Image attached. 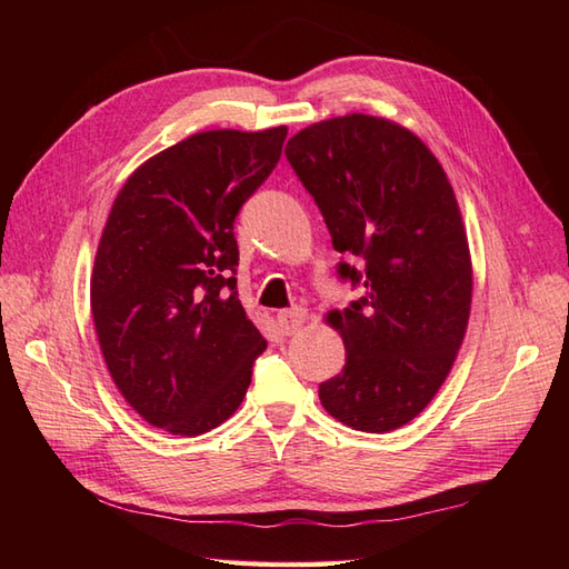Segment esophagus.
Returning a JSON list of instances; mask_svg holds the SVG:
<instances>
[{"label":"esophagus","mask_w":569,"mask_h":569,"mask_svg":"<svg viewBox=\"0 0 569 569\" xmlns=\"http://www.w3.org/2000/svg\"><path fill=\"white\" fill-rule=\"evenodd\" d=\"M306 320H308V312L303 308H288L278 312V325H281V330L286 335L298 332L306 325Z\"/></svg>","instance_id":"1"}]
</instances>
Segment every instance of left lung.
<instances>
[{
    "instance_id": "1",
    "label": "left lung",
    "mask_w": 569,
    "mask_h": 569,
    "mask_svg": "<svg viewBox=\"0 0 569 569\" xmlns=\"http://www.w3.org/2000/svg\"><path fill=\"white\" fill-rule=\"evenodd\" d=\"M286 159L348 259L337 273L365 286L328 316L347 361L320 403L361 432L401 428L438 393L467 332L471 259L455 190L426 143L381 117L312 124Z\"/></svg>"
}]
</instances>
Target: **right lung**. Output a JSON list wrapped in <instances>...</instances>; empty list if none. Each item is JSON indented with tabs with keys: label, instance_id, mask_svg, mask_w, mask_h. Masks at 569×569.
Listing matches in <instances>:
<instances>
[{
	"label": "right lung",
	"instance_id": "1",
	"mask_svg": "<svg viewBox=\"0 0 569 569\" xmlns=\"http://www.w3.org/2000/svg\"><path fill=\"white\" fill-rule=\"evenodd\" d=\"M288 129L200 131L129 176L94 257L90 306L119 393L173 435L239 408L266 349L237 296L234 220Z\"/></svg>",
	"mask_w": 569,
	"mask_h": 569
}]
</instances>
